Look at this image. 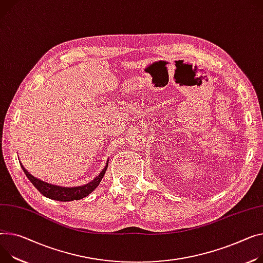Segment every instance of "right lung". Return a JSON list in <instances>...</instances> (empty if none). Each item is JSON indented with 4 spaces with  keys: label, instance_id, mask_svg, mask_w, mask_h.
<instances>
[{
    "label": "right lung",
    "instance_id": "1",
    "mask_svg": "<svg viewBox=\"0 0 263 263\" xmlns=\"http://www.w3.org/2000/svg\"><path fill=\"white\" fill-rule=\"evenodd\" d=\"M25 175L27 176V178L29 179L30 182L34 185V187L41 193L43 196L52 199V200H57V201H72V200H80L84 197H86L87 195H89L101 182L102 180L108 163H106V166L104 167V170L100 173V175L93 179L91 182L83 185V186H77V187H62V186H57V185H52V184H48L44 181L39 180L36 178H34L32 175H30L25 168L24 166L21 164Z\"/></svg>",
    "mask_w": 263,
    "mask_h": 263
}]
</instances>
